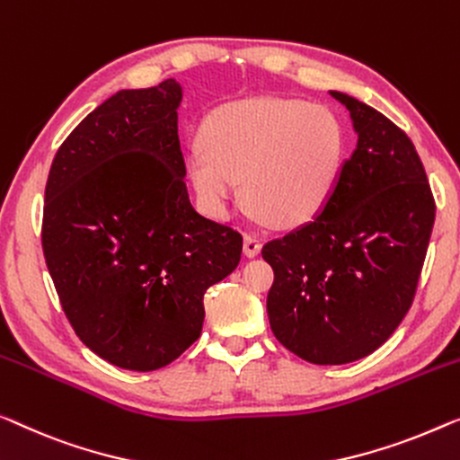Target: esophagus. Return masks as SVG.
<instances>
[{"label": "esophagus", "instance_id": "34e87169", "mask_svg": "<svg viewBox=\"0 0 460 460\" xmlns=\"http://www.w3.org/2000/svg\"><path fill=\"white\" fill-rule=\"evenodd\" d=\"M260 250H262V242H260V237L256 235H245L243 237V253L248 258L258 256Z\"/></svg>", "mask_w": 460, "mask_h": 460}]
</instances>
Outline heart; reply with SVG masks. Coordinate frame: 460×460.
Listing matches in <instances>:
<instances>
[{
	"instance_id": "1",
	"label": "heart",
	"mask_w": 460,
	"mask_h": 460,
	"mask_svg": "<svg viewBox=\"0 0 460 460\" xmlns=\"http://www.w3.org/2000/svg\"><path fill=\"white\" fill-rule=\"evenodd\" d=\"M202 140L186 159L202 208L227 218L243 180L253 217L285 227L310 223L324 208L345 156L337 115L297 99L227 102L210 115Z\"/></svg>"
}]
</instances>
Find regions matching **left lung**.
<instances>
[{"label": "left lung", "mask_w": 460, "mask_h": 460, "mask_svg": "<svg viewBox=\"0 0 460 460\" xmlns=\"http://www.w3.org/2000/svg\"><path fill=\"white\" fill-rule=\"evenodd\" d=\"M358 146L310 223L262 248L274 283L266 310L274 337L316 366L374 353L413 301L436 204L426 169L401 128L345 93Z\"/></svg>", "instance_id": "8db88e82"}]
</instances>
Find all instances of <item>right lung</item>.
<instances>
[{
  "label": "right lung",
  "instance_id": "right-lung-1",
  "mask_svg": "<svg viewBox=\"0 0 460 460\" xmlns=\"http://www.w3.org/2000/svg\"><path fill=\"white\" fill-rule=\"evenodd\" d=\"M183 88H126L82 119L45 188L43 253L80 341L153 372L202 332L204 293L237 269L242 235L191 207L177 136Z\"/></svg>",
  "mask_w": 460,
  "mask_h": 460
}]
</instances>
